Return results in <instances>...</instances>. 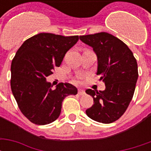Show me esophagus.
<instances>
[{"label":"esophagus","instance_id":"1","mask_svg":"<svg viewBox=\"0 0 151 151\" xmlns=\"http://www.w3.org/2000/svg\"><path fill=\"white\" fill-rule=\"evenodd\" d=\"M78 95H84L86 94V92L83 91V90H78Z\"/></svg>","mask_w":151,"mask_h":151}]
</instances>
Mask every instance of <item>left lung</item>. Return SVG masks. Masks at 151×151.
<instances>
[{
	"instance_id": "left-lung-1",
	"label": "left lung",
	"mask_w": 151,
	"mask_h": 151,
	"mask_svg": "<svg viewBox=\"0 0 151 151\" xmlns=\"http://www.w3.org/2000/svg\"><path fill=\"white\" fill-rule=\"evenodd\" d=\"M80 40L96 53L97 75L101 76L106 86L99 92L86 91L94 99L86 113L95 121L112 123L125 112L133 99L138 78L137 60L123 41L107 32L82 35Z\"/></svg>"
}]
</instances>
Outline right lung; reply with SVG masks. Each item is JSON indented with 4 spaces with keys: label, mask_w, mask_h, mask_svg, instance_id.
Returning a JSON list of instances; mask_svg holds the SVG:
<instances>
[{
    "label": "right lung",
    "mask_w": 151,
    "mask_h": 151,
    "mask_svg": "<svg viewBox=\"0 0 151 151\" xmlns=\"http://www.w3.org/2000/svg\"><path fill=\"white\" fill-rule=\"evenodd\" d=\"M78 40V35L40 33L26 40L17 51L12 60L10 86L20 111L32 123L44 125L55 121L64 99L77 95L78 89L72 84L60 82L52 89L46 78L60 65Z\"/></svg>",
    "instance_id": "add662e5"
}]
</instances>
